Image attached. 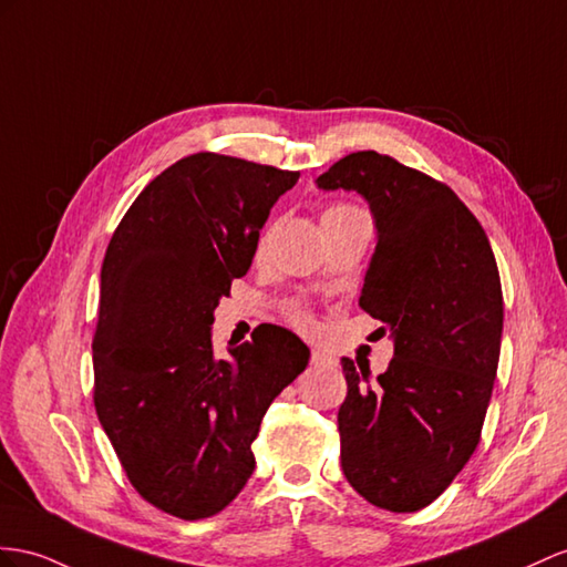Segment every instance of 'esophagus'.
I'll list each match as a JSON object with an SVG mask.
<instances>
[{
  "mask_svg": "<svg viewBox=\"0 0 567 567\" xmlns=\"http://www.w3.org/2000/svg\"><path fill=\"white\" fill-rule=\"evenodd\" d=\"M311 364H313V367H330V364H332V357L326 354V352H321V350H313V352H311Z\"/></svg>",
  "mask_w": 567,
  "mask_h": 567,
  "instance_id": "1",
  "label": "esophagus"
}]
</instances>
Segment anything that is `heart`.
I'll return each instance as SVG.
<instances>
[{
    "instance_id": "1",
    "label": "heart",
    "mask_w": 567,
    "mask_h": 567,
    "mask_svg": "<svg viewBox=\"0 0 567 567\" xmlns=\"http://www.w3.org/2000/svg\"><path fill=\"white\" fill-rule=\"evenodd\" d=\"M359 208L350 206V203H330V206L323 208L321 213V220L323 225L336 220V217H342V215H350V213H357ZM287 321L292 323L297 330H311L313 328V313L303 307V303H292V307L287 309Z\"/></svg>"
}]
</instances>
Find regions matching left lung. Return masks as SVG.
Segmentation results:
<instances>
[{
    "instance_id": "obj_1",
    "label": "left lung",
    "mask_w": 567,
    "mask_h": 567,
    "mask_svg": "<svg viewBox=\"0 0 567 567\" xmlns=\"http://www.w3.org/2000/svg\"><path fill=\"white\" fill-rule=\"evenodd\" d=\"M318 186L369 200L379 241L359 307L395 338L375 383L342 359V472L375 507L422 511L482 441L503 332L496 258L453 188L395 157L350 153Z\"/></svg>"
}]
</instances>
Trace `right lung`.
Returning <instances> with one entry per match:
<instances>
[{"instance_id":"obj_1","label":"right lung","mask_w":567,"mask_h":567,"mask_svg":"<svg viewBox=\"0 0 567 567\" xmlns=\"http://www.w3.org/2000/svg\"><path fill=\"white\" fill-rule=\"evenodd\" d=\"M299 172L194 153L143 188L107 244L93 336V402L143 501L179 519L220 513L254 474L260 419L309 364L264 323L229 359L213 311L251 268L260 227Z\"/></svg>"}]
</instances>
